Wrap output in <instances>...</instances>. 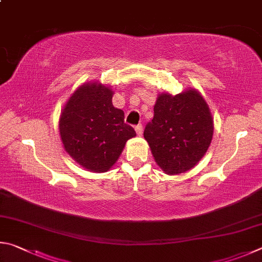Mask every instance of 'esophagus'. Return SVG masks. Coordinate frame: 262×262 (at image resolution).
Listing matches in <instances>:
<instances>
[{
	"mask_svg": "<svg viewBox=\"0 0 262 262\" xmlns=\"http://www.w3.org/2000/svg\"><path fill=\"white\" fill-rule=\"evenodd\" d=\"M135 130L137 132V135L141 136V134H143V125H141V124H138V125L135 127Z\"/></svg>",
	"mask_w": 262,
	"mask_h": 262,
	"instance_id": "34e87169",
	"label": "esophagus"
}]
</instances>
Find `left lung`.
Masks as SVG:
<instances>
[{
	"label": "left lung",
	"instance_id": "8db88e82",
	"mask_svg": "<svg viewBox=\"0 0 262 262\" xmlns=\"http://www.w3.org/2000/svg\"><path fill=\"white\" fill-rule=\"evenodd\" d=\"M213 131L208 104L198 91L189 89L176 95H159L144 137L159 167L168 175H178L203 159Z\"/></svg>",
	"mask_w": 262,
	"mask_h": 262
}]
</instances>
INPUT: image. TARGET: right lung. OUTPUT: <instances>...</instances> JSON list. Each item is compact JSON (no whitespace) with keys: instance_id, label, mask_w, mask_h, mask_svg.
I'll return each instance as SVG.
<instances>
[{"instance_id":"right-lung-1","label":"right lung","mask_w":262,"mask_h":262,"mask_svg":"<svg viewBox=\"0 0 262 262\" xmlns=\"http://www.w3.org/2000/svg\"><path fill=\"white\" fill-rule=\"evenodd\" d=\"M114 92L100 82L77 89L61 113L59 135L68 154L82 168L105 172L116 163L125 143L136 137L113 105Z\"/></svg>"}]
</instances>
